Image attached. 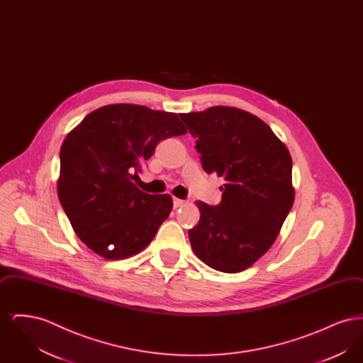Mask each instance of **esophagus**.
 I'll return each instance as SVG.
<instances>
[{
    "label": "esophagus",
    "mask_w": 363,
    "mask_h": 363,
    "mask_svg": "<svg viewBox=\"0 0 363 363\" xmlns=\"http://www.w3.org/2000/svg\"><path fill=\"white\" fill-rule=\"evenodd\" d=\"M173 203L174 208L184 207V206L186 204V201H185V200H181V199H177V197H174Z\"/></svg>",
    "instance_id": "esophagus-1"
}]
</instances>
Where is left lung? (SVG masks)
I'll use <instances>...</instances> for the list:
<instances>
[{"label":"left lung","mask_w":363,"mask_h":363,"mask_svg":"<svg viewBox=\"0 0 363 363\" xmlns=\"http://www.w3.org/2000/svg\"><path fill=\"white\" fill-rule=\"evenodd\" d=\"M179 116L197 138L206 173L225 179L220 204L196 201L201 216L189 230L191 249L216 271L241 272L274 245L293 207L291 155L265 122L241 108Z\"/></svg>","instance_id":"8db88e82"}]
</instances>
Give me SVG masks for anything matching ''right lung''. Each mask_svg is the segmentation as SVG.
Listing matches in <instances>:
<instances>
[{"label": "right lung", "mask_w": 363, "mask_h": 363, "mask_svg": "<svg viewBox=\"0 0 363 363\" xmlns=\"http://www.w3.org/2000/svg\"><path fill=\"white\" fill-rule=\"evenodd\" d=\"M186 128L175 113L140 104H107L64 140L57 191L76 235L107 259L145 249L172 212L170 194H148L133 179L160 140Z\"/></svg>", "instance_id": "add662e5"}]
</instances>
